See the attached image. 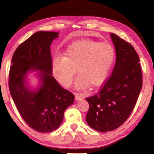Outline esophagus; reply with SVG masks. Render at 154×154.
Instances as JSON below:
<instances>
[{
  "mask_svg": "<svg viewBox=\"0 0 154 154\" xmlns=\"http://www.w3.org/2000/svg\"><path fill=\"white\" fill-rule=\"evenodd\" d=\"M82 99H83L82 97L80 95H79L78 94H76V96H75V100L79 101V100H82Z\"/></svg>",
  "mask_w": 154,
  "mask_h": 154,
  "instance_id": "esophagus-1",
  "label": "esophagus"
}]
</instances>
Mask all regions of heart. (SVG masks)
<instances>
[{"instance_id": "1", "label": "heart", "mask_w": 154, "mask_h": 154, "mask_svg": "<svg viewBox=\"0 0 154 154\" xmlns=\"http://www.w3.org/2000/svg\"><path fill=\"white\" fill-rule=\"evenodd\" d=\"M115 58V51L109 43L81 40L70 44L62 58H56L53 63L54 76L61 84L71 85L74 75L78 89L101 85L107 78Z\"/></svg>"}]
</instances>
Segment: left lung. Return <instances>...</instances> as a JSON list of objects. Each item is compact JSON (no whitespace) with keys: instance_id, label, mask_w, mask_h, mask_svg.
Wrapping results in <instances>:
<instances>
[{"instance_id":"obj_1","label":"left lung","mask_w":154,"mask_h":154,"mask_svg":"<svg viewBox=\"0 0 154 154\" xmlns=\"http://www.w3.org/2000/svg\"><path fill=\"white\" fill-rule=\"evenodd\" d=\"M110 36L116 53L112 73L95 95L86 98L89 104L86 122L101 132L112 131L127 121L142 88L140 60L136 50L116 35Z\"/></svg>"}]
</instances>
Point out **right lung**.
Returning a JSON list of instances; mask_svg holds the SVG:
<instances>
[{
  "instance_id": "1",
  "label": "right lung",
  "mask_w": 154,
  "mask_h": 154,
  "mask_svg": "<svg viewBox=\"0 0 154 154\" xmlns=\"http://www.w3.org/2000/svg\"><path fill=\"white\" fill-rule=\"evenodd\" d=\"M59 33L38 31L17 48L11 60L9 87L12 99L22 119L37 132H51L57 130L63 114L74 101V96L63 89L52 76L50 46ZM35 73L39 86H29L27 76Z\"/></svg>"
}]
</instances>
